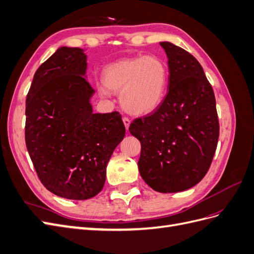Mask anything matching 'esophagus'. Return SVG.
<instances>
[{
    "label": "esophagus",
    "mask_w": 254,
    "mask_h": 254,
    "mask_svg": "<svg viewBox=\"0 0 254 254\" xmlns=\"http://www.w3.org/2000/svg\"><path fill=\"white\" fill-rule=\"evenodd\" d=\"M123 122H124V125H125L126 129L128 130V128L130 126V120L128 118H123Z\"/></svg>",
    "instance_id": "obj_1"
}]
</instances>
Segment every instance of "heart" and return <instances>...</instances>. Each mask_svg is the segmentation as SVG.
<instances>
[{
    "label": "heart",
    "mask_w": 254,
    "mask_h": 254,
    "mask_svg": "<svg viewBox=\"0 0 254 254\" xmlns=\"http://www.w3.org/2000/svg\"><path fill=\"white\" fill-rule=\"evenodd\" d=\"M105 86L120 91L121 104L134 115H146L158 109L166 95L168 67L156 56L125 58L107 65L103 71ZM103 96L108 90L99 86Z\"/></svg>",
    "instance_id": "b5f03b06"
}]
</instances>
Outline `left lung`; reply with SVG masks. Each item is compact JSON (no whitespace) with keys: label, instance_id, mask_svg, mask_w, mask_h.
I'll return each instance as SVG.
<instances>
[{"label":"left lung","instance_id":"obj_1","mask_svg":"<svg viewBox=\"0 0 254 254\" xmlns=\"http://www.w3.org/2000/svg\"><path fill=\"white\" fill-rule=\"evenodd\" d=\"M168 91L159 108L134 120L129 131L141 142L140 175L160 193H178L202 180L219 136L213 89L198 60L171 42Z\"/></svg>","mask_w":254,"mask_h":254}]
</instances>
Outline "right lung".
Returning a JSON list of instances; mask_svg holds the SVG:
<instances>
[{
    "label": "right lung",
    "instance_id": "obj_1",
    "mask_svg": "<svg viewBox=\"0 0 254 254\" xmlns=\"http://www.w3.org/2000/svg\"><path fill=\"white\" fill-rule=\"evenodd\" d=\"M86 71L82 49L61 47L36 71L26 97L25 143L37 175L53 194L72 200L103 190L126 131L119 112L93 113Z\"/></svg>",
    "mask_w": 254,
    "mask_h": 254
}]
</instances>
